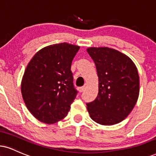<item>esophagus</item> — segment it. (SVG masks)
<instances>
[{
    "mask_svg": "<svg viewBox=\"0 0 156 156\" xmlns=\"http://www.w3.org/2000/svg\"><path fill=\"white\" fill-rule=\"evenodd\" d=\"M85 89H86L85 86H81V87L78 88V91H79V92L81 93V92H83L84 90H85Z\"/></svg>",
    "mask_w": 156,
    "mask_h": 156,
    "instance_id": "34e87169",
    "label": "esophagus"
}]
</instances>
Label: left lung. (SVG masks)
I'll use <instances>...</instances> for the list:
<instances>
[{"instance_id": "8db88e82", "label": "left lung", "mask_w": 156, "mask_h": 156, "mask_svg": "<svg viewBox=\"0 0 156 156\" xmlns=\"http://www.w3.org/2000/svg\"><path fill=\"white\" fill-rule=\"evenodd\" d=\"M96 65L99 92L93 102L86 103L91 119L102 125H113L132 112L139 97L140 78L130 58L107 47L87 49Z\"/></svg>"}]
</instances>
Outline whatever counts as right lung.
<instances>
[{
    "label": "right lung",
    "instance_id": "right-lung-1",
    "mask_svg": "<svg viewBox=\"0 0 156 156\" xmlns=\"http://www.w3.org/2000/svg\"><path fill=\"white\" fill-rule=\"evenodd\" d=\"M79 48L67 43L51 45L37 51L28 64L22 80V97L41 122L56 123L70 110L78 94L71 64Z\"/></svg>",
    "mask_w": 156,
    "mask_h": 156
}]
</instances>
